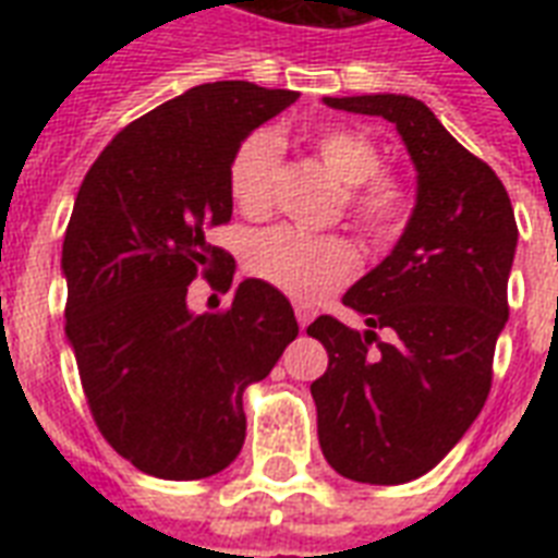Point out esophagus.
Wrapping results in <instances>:
<instances>
[{"mask_svg":"<svg viewBox=\"0 0 558 558\" xmlns=\"http://www.w3.org/2000/svg\"><path fill=\"white\" fill-rule=\"evenodd\" d=\"M295 318H298V324H301V327H306V324L315 318V310L310 304H295Z\"/></svg>","mask_w":558,"mask_h":558,"instance_id":"obj_1","label":"esophagus"}]
</instances>
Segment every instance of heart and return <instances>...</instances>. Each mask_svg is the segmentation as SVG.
<instances>
[{
  "label": "heart",
  "instance_id": "b5f03b06",
  "mask_svg": "<svg viewBox=\"0 0 558 558\" xmlns=\"http://www.w3.org/2000/svg\"><path fill=\"white\" fill-rule=\"evenodd\" d=\"M315 156L332 177L344 182L350 217L365 234L385 240L397 234L411 210V193L397 173L379 168L376 144L362 133L327 126L310 135ZM280 144L271 130H254L236 147L228 168V191L245 214H266L275 196ZM359 254L339 234H310L292 226H275L252 236L245 266L254 278L298 298L318 301L353 275Z\"/></svg>",
  "mask_w": 558,
  "mask_h": 558
}]
</instances>
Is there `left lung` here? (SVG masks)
Here are the masks:
<instances>
[{
    "instance_id": "1",
    "label": "left lung",
    "mask_w": 558,
    "mask_h": 558,
    "mask_svg": "<svg viewBox=\"0 0 558 558\" xmlns=\"http://www.w3.org/2000/svg\"><path fill=\"white\" fill-rule=\"evenodd\" d=\"M324 104L390 121L416 168V205L399 243L341 298L367 330L332 315L306 327L330 359L310 385L327 463L359 484H405L454 449L489 397L519 226L495 170L423 100Z\"/></svg>"
}]
</instances>
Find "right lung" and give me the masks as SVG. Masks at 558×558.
Masks as SVG:
<instances>
[{"mask_svg": "<svg viewBox=\"0 0 558 558\" xmlns=\"http://www.w3.org/2000/svg\"><path fill=\"white\" fill-rule=\"evenodd\" d=\"M295 98L245 81L193 86L126 124L77 191L63 240L65 336L98 432L153 477L222 472L243 449V390L298 336L287 298L254 278L222 313L187 310L199 271L210 287L234 278V257L205 234L231 219L236 147Z\"/></svg>", "mask_w": 558, "mask_h": 558, "instance_id": "right-lung-1", "label": "right lung"}]
</instances>
